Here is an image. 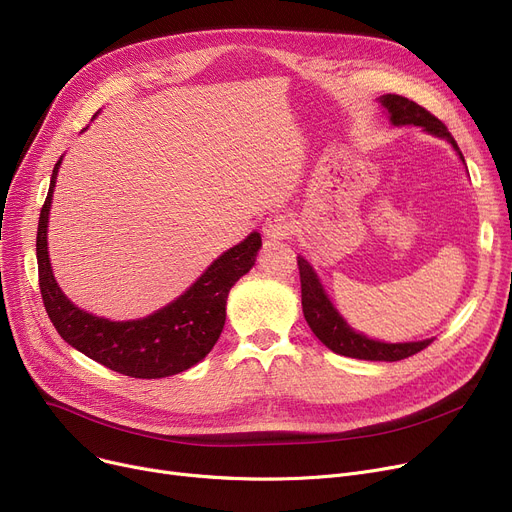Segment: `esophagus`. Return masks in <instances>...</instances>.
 Listing matches in <instances>:
<instances>
[{"mask_svg":"<svg viewBox=\"0 0 512 512\" xmlns=\"http://www.w3.org/2000/svg\"><path fill=\"white\" fill-rule=\"evenodd\" d=\"M294 232V220L288 213H274L263 224V236L267 240H286Z\"/></svg>","mask_w":512,"mask_h":512,"instance_id":"1","label":"esophagus"}]
</instances>
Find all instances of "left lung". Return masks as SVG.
Masks as SVG:
<instances>
[{"instance_id":"left-lung-1","label":"left lung","mask_w":512,"mask_h":512,"mask_svg":"<svg viewBox=\"0 0 512 512\" xmlns=\"http://www.w3.org/2000/svg\"><path fill=\"white\" fill-rule=\"evenodd\" d=\"M378 103L384 107L392 126H419L423 132L432 134V137L444 139L465 164V157L459 145L452 139V134L438 118L423 110L421 105L402 95H382L378 97ZM297 261L301 274V301L307 324L311 332L336 355L363 361H400L423 351L434 340L425 338L413 342H384L357 332L330 301L324 284H321L317 272L313 270V265L303 255H299Z\"/></svg>"}]
</instances>
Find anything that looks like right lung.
<instances>
[{"instance_id":"add662e5","label":"right lung","mask_w":512,"mask_h":512,"mask_svg":"<svg viewBox=\"0 0 512 512\" xmlns=\"http://www.w3.org/2000/svg\"><path fill=\"white\" fill-rule=\"evenodd\" d=\"M62 159L64 155L53 166L37 228L39 286L51 324L78 353L130 378L157 380L191 369L218 342L226 324L228 292L255 265L261 234L251 232L224 251L178 299L151 315L126 321L93 315L66 297L49 261V211Z\"/></svg>"}]
</instances>
